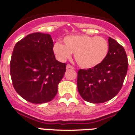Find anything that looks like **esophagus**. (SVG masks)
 Wrapping results in <instances>:
<instances>
[{
    "mask_svg": "<svg viewBox=\"0 0 135 135\" xmlns=\"http://www.w3.org/2000/svg\"><path fill=\"white\" fill-rule=\"evenodd\" d=\"M66 69H74V67L72 66L71 65L67 64V66H66Z\"/></svg>",
    "mask_w": 135,
    "mask_h": 135,
    "instance_id": "esophagus-1",
    "label": "esophagus"
}]
</instances>
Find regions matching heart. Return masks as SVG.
Here are the masks:
<instances>
[{
	"label": "heart",
	"instance_id": "b5f03b06",
	"mask_svg": "<svg viewBox=\"0 0 135 135\" xmlns=\"http://www.w3.org/2000/svg\"><path fill=\"white\" fill-rule=\"evenodd\" d=\"M64 45L56 42L54 45V52L58 59L65 61L74 54L77 64L84 69H91L104 61L109 50L107 40L101 36L88 35H71L64 38Z\"/></svg>",
	"mask_w": 135,
	"mask_h": 135
}]
</instances>
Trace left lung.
Wrapping results in <instances>:
<instances>
[{"label": "left lung", "instance_id": "1", "mask_svg": "<svg viewBox=\"0 0 135 135\" xmlns=\"http://www.w3.org/2000/svg\"><path fill=\"white\" fill-rule=\"evenodd\" d=\"M109 50L103 62L95 67L78 71L77 87L81 97L91 103H103L122 89L128 68L122 46L109 37Z\"/></svg>", "mask_w": 135, "mask_h": 135}]
</instances>
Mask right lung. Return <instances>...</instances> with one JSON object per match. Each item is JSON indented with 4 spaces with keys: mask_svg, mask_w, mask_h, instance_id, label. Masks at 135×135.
Here are the masks:
<instances>
[{
    "mask_svg": "<svg viewBox=\"0 0 135 135\" xmlns=\"http://www.w3.org/2000/svg\"><path fill=\"white\" fill-rule=\"evenodd\" d=\"M49 34L28 35L15 45L10 72L15 90L29 102L42 104L54 98L66 64L58 61Z\"/></svg>",
    "mask_w": 135,
    "mask_h": 135,
    "instance_id": "1",
    "label": "right lung"
}]
</instances>
